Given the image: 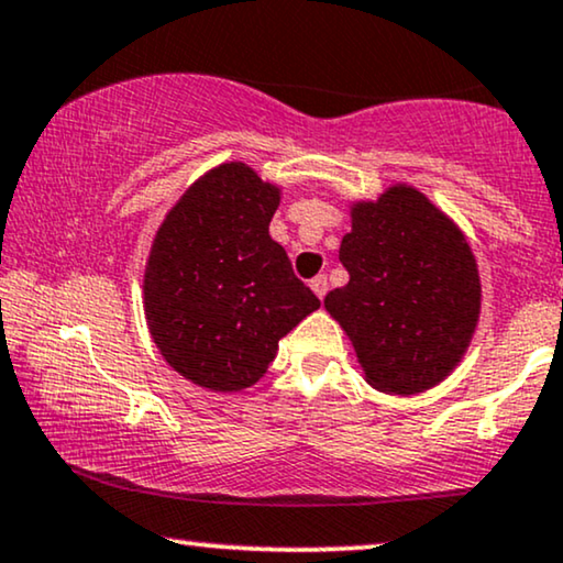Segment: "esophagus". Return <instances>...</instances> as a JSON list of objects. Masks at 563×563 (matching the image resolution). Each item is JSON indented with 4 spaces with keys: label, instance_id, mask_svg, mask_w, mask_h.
Wrapping results in <instances>:
<instances>
[{
    "label": "esophagus",
    "instance_id": "1",
    "mask_svg": "<svg viewBox=\"0 0 563 563\" xmlns=\"http://www.w3.org/2000/svg\"><path fill=\"white\" fill-rule=\"evenodd\" d=\"M310 289L316 291V297L323 299V297H325V291H328V279H325V276H323V274H318L316 279H310Z\"/></svg>",
    "mask_w": 563,
    "mask_h": 563
}]
</instances>
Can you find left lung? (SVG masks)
<instances>
[{
    "label": "left lung",
    "instance_id": "left-lung-1",
    "mask_svg": "<svg viewBox=\"0 0 563 563\" xmlns=\"http://www.w3.org/2000/svg\"><path fill=\"white\" fill-rule=\"evenodd\" d=\"M339 258L349 284L323 305L352 341L372 388L432 390L463 362L481 318V276L468 238L408 184L352 201Z\"/></svg>",
    "mask_w": 563,
    "mask_h": 563
}]
</instances>
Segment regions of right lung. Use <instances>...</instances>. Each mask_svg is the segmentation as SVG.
Listing matches in <instances>:
<instances>
[{"label": "right lung", "mask_w": 563, "mask_h": 563, "mask_svg": "<svg viewBox=\"0 0 563 563\" xmlns=\"http://www.w3.org/2000/svg\"><path fill=\"white\" fill-rule=\"evenodd\" d=\"M279 201L282 186L232 159L196 178L155 232L144 318L163 360L199 388H251L320 308L268 235Z\"/></svg>", "instance_id": "add662e5"}]
</instances>
